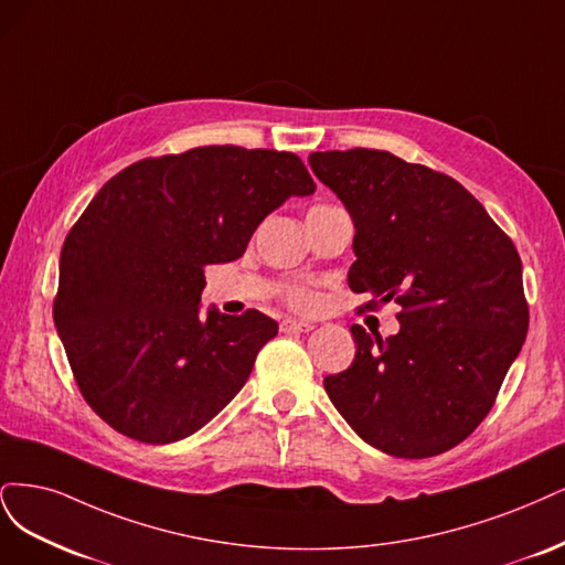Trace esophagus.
I'll return each mask as SVG.
<instances>
[{"label": "esophagus", "instance_id": "1", "mask_svg": "<svg viewBox=\"0 0 565 565\" xmlns=\"http://www.w3.org/2000/svg\"><path fill=\"white\" fill-rule=\"evenodd\" d=\"M279 329H281V333H309L315 326L309 321H300V319H284Z\"/></svg>", "mask_w": 565, "mask_h": 565}]
</instances>
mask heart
Returning <instances> with one entry per match:
<instances>
[{
	"label": "heart",
	"mask_w": 565,
	"mask_h": 565,
	"mask_svg": "<svg viewBox=\"0 0 565 565\" xmlns=\"http://www.w3.org/2000/svg\"><path fill=\"white\" fill-rule=\"evenodd\" d=\"M284 300L294 309H300V312H312L319 302L315 288L307 284H288L284 288Z\"/></svg>",
	"instance_id": "obj_1"
}]
</instances>
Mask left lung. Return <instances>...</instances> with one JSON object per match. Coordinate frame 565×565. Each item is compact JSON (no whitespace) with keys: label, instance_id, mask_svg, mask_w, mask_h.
<instances>
[{"label":"left lung","instance_id":"8db88e82","mask_svg":"<svg viewBox=\"0 0 565 565\" xmlns=\"http://www.w3.org/2000/svg\"><path fill=\"white\" fill-rule=\"evenodd\" d=\"M309 167L348 206L361 309L402 305L382 340L352 326V366L326 394L373 448L420 460L450 450L493 408L527 333L521 258L458 180L385 150L312 152Z\"/></svg>","mask_w":565,"mask_h":565}]
</instances>
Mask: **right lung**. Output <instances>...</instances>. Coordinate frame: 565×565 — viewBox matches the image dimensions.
Segmentation results:
<instances>
[{
    "instance_id": "add662e5",
    "label": "right lung",
    "mask_w": 565,
    "mask_h": 565,
    "mask_svg": "<svg viewBox=\"0 0 565 565\" xmlns=\"http://www.w3.org/2000/svg\"><path fill=\"white\" fill-rule=\"evenodd\" d=\"M315 188L294 152L206 145L140 159L90 199L61 250L53 321L107 425L173 444L232 402L279 326L258 309L199 317L204 267L242 258L271 211Z\"/></svg>"
}]
</instances>
